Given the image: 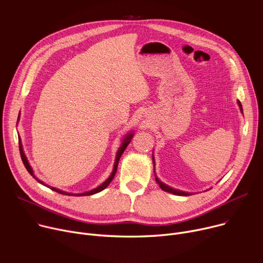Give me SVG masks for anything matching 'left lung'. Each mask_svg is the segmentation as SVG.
<instances>
[{
	"label": "left lung",
	"mask_w": 263,
	"mask_h": 263,
	"mask_svg": "<svg viewBox=\"0 0 263 263\" xmlns=\"http://www.w3.org/2000/svg\"><path fill=\"white\" fill-rule=\"evenodd\" d=\"M238 105H239V107H240V111L242 112V106H241V104H240L239 101H238ZM153 163H154V172H155V161H154V157H153ZM155 180H156V182L159 184L160 189H161L162 191L166 192V193H170V194H173V195H176V196H185V197H186V196L193 195V194H190V193H185V192H182V191H178V190L172 189V187H170V186H167L166 184H164L163 182H161V181L157 178L156 175H155Z\"/></svg>",
	"instance_id": "8db88e82"
}]
</instances>
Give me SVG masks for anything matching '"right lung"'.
<instances>
[{
	"label": "right lung",
	"mask_w": 263,
	"mask_h": 263,
	"mask_svg": "<svg viewBox=\"0 0 263 263\" xmlns=\"http://www.w3.org/2000/svg\"><path fill=\"white\" fill-rule=\"evenodd\" d=\"M18 120H20V115H18V118H17V122H18ZM132 136H133V133H129V134H127V136L124 138V140H123V143H122V145L120 146V148H119V151H118V153H117V157H116V161H115V166H114V171H112V173H111V175L109 176V178L105 181V182H103L100 186H98L97 189H95V190H92V191H89V192H86V193H83V194H70V193H66V192H62V191H60V190H58V189H55V187H52V186H48L47 184H45L43 181H41L39 178H36V176L34 175V173H33V170H32V167H31V165L29 164V162H28V159H27V157H26V155H25V153H24V149H23V145H22V141H21V138H18V146H20V153H21V157H22V160H23V163H24V165H25V167L27 168V171L29 172V174L35 179V180H37L39 181L41 184H43V185H45V186H48L49 189H51L52 191H54V192H56V193H59V194H61V195H66V196H91V195H95V194H97V193H100V192H102L103 190H105L106 187L110 184V182L112 181V179L115 178V176H116V173H117V170H118V165H119V161H120V158H121V156H122V154L124 153V151L126 149V147H127V145L130 143V141H131V138H132Z\"/></svg>",
	"instance_id": "1"
}]
</instances>
